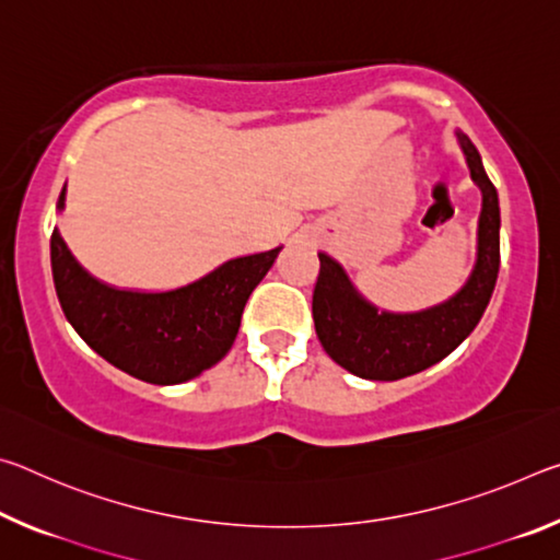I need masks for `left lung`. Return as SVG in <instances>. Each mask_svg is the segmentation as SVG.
Here are the masks:
<instances>
[{"label": "left lung", "mask_w": 560, "mask_h": 560, "mask_svg": "<svg viewBox=\"0 0 560 560\" xmlns=\"http://www.w3.org/2000/svg\"><path fill=\"white\" fill-rule=\"evenodd\" d=\"M469 175L481 189L477 226V261L464 287L438 306L393 314L373 306L336 259L320 252L314 289L316 336L326 353L348 373L365 381H400L440 363L477 328L485 316L499 273V195L479 150L457 130Z\"/></svg>", "instance_id": "8db88e82"}]
</instances>
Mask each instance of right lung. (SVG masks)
<instances>
[{"label":"right lung","instance_id":"obj_1","mask_svg":"<svg viewBox=\"0 0 560 560\" xmlns=\"http://www.w3.org/2000/svg\"><path fill=\"white\" fill-rule=\"evenodd\" d=\"M63 202L66 185L56 210ZM279 252L281 246L230 259L179 289L136 291L91 277L54 230L51 273L66 320L101 358L138 381L177 385L230 353L246 299Z\"/></svg>","mask_w":560,"mask_h":560}]
</instances>
